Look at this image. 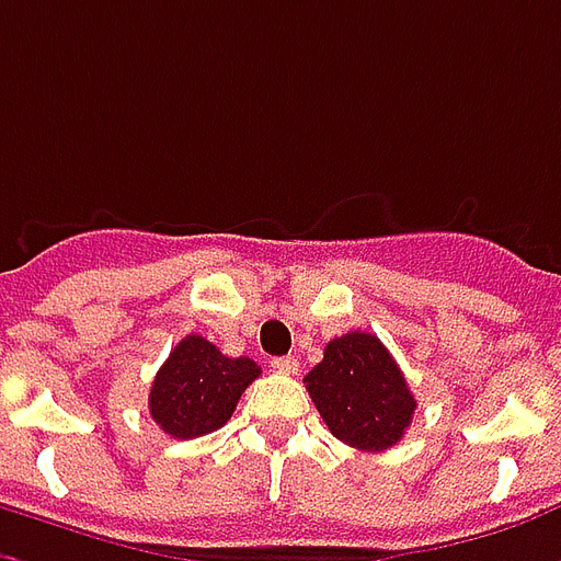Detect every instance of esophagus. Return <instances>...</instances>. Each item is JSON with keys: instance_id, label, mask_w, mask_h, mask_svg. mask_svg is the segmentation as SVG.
Instances as JSON below:
<instances>
[{"instance_id": "34e87169", "label": "esophagus", "mask_w": 561, "mask_h": 561, "mask_svg": "<svg viewBox=\"0 0 561 561\" xmlns=\"http://www.w3.org/2000/svg\"><path fill=\"white\" fill-rule=\"evenodd\" d=\"M270 365H273V371H279V375H297V359H294V356H276Z\"/></svg>"}]
</instances>
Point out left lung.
<instances>
[{
    "instance_id": "obj_1",
    "label": "left lung",
    "mask_w": 561,
    "mask_h": 561,
    "mask_svg": "<svg viewBox=\"0 0 561 561\" xmlns=\"http://www.w3.org/2000/svg\"><path fill=\"white\" fill-rule=\"evenodd\" d=\"M302 383L333 437L354 449H392L413 422L416 398L392 354L371 333L354 330L333 339Z\"/></svg>"
}]
</instances>
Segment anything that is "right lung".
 Listing matches in <instances>:
<instances>
[{
  "mask_svg": "<svg viewBox=\"0 0 561 561\" xmlns=\"http://www.w3.org/2000/svg\"><path fill=\"white\" fill-rule=\"evenodd\" d=\"M259 375L249 356H226L202 335H186L153 377L148 410L169 437H202L226 425Z\"/></svg>",
  "mask_w": 561,
  "mask_h": 561,
  "instance_id": "right-lung-1",
  "label": "right lung"
}]
</instances>
